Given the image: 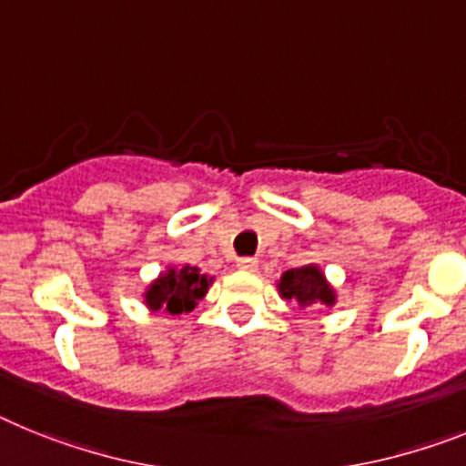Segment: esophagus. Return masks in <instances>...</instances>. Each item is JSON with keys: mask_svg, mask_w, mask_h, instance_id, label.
I'll use <instances>...</instances> for the list:
<instances>
[{"mask_svg": "<svg viewBox=\"0 0 466 466\" xmlns=\"http://www.w3.org/2000/svg\"><path fill=\"white\" fill-rule=\"evenodd\" d=\"M237 265H238V269H244V272H256L258 269L256 258H238Z\"/></svg>", "mask_w": 466, "mask_h": 466, "instance_id": "esophagus-1", "label": "esophagus"}]
</instances>
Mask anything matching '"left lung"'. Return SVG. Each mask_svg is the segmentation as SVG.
Instances as JSON below:
<instances>
[{
    "label": "left lung",
    "mask_w": 466,
    "mask_h": 466,
    "mask_svg": "<svg viewBox=\"0 0 466 466\" xmlns=\"http://www.w3.org/2000/svg\"><path fill=\"white\" fill-rule=\"evenodd\" d=\"M277 289L281 298L298 302L300 307H333L338 302L335 289L330 286L319 265L286 269L277 281Z\"/></svg>",
    "instance_id": "obj_1"
}]
</instances>
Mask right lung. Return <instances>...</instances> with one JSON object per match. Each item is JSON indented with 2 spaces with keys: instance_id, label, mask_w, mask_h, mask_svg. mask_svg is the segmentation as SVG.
Wrapping results in <instances>:
<instances>
[{
  "instance_id": "right-lung-1",
  "label": "right lung",
  "mask_w": 466,
  "mask_h": 466,
  "mask_svg": "<svg viewBox=\"0 0 466 466\" xmlns=\"http://www.w3.org/2000/svg\"><path fill=\"white\" fill-rule=\"evenodd\" d=\"M213 277L204 274L199 267H166L155 281L149 283L143 293L145 307L149 311H164V314H187L208 293Z\"/></svg>"
}]
</instances>
